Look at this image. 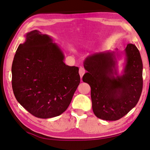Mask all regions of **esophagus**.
I'll return each instance as SVG.
<instances>
[{
	"label": "esophagus",
	"instance_id": "34e87169",
	"mask_svg": "<svg viewBox=\"0 0 150 150\" xmlns=\"http://www.w3.org/2000/svg\"><path fill=\"white\" fill-rule=\"evenodd\" d=\"M85 73H86V70H85V69H84L82 67H80V69H79V75L80 76V77L82 78V76H83V75L85 74Z\"/></svg>",
	"mask_w": 150,
	"mask_h": 150
}]
</instances>
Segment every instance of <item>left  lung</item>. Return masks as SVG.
Instances as JSON below:
<instances>
[{"instance_id": "obj_1", "label": "left lung", "mask_w": 150, "mask_h": 150, "mask_svg": "<svg viewBox=\"0 0 150 150\" xmlns=\"http://www.w3.org/2000/svg\"><path fill=\"white\" fill-rule=\"evenodd\" d=\"M122 53L125 62L120 75L117 59ZM83 67L87 72L82 80L91 86L92 107L98 118L117 120L137 105L143 89V62L135 45L128 44L121 52L117 49L93 54L85 59Z\"/></svg>"}]
</instances>
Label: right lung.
I'll return each instance as SVG.
<instances>
[{"label": "right lung", "instance_id": "right-lung-1", "mask_svg": "<svg viewBox=\"0 0 150 150\" xmlns=\"http://www.w3.org/2000/svg\"><path fill=\"white\" fill-rule=\"evenodd\" d=\"M25 37L11 70L15 98L36 117L59 116L68 108L79 85V67L64 63L63 51L51 36L35 30Z\"/></svg>", "mask_w": 150, "mask_h": 150}]
</instances>
